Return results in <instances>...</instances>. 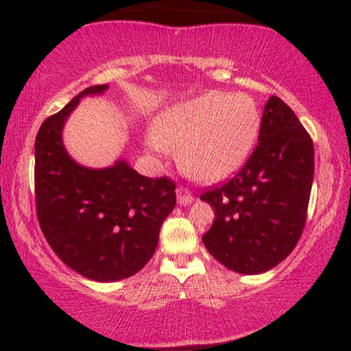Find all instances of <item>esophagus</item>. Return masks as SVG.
<instances>
[{"label":"esophagus","instance_id":"34e87169","mask_svg":"<svg viewBox=\"0 0 351 351\" xmlns=\"http://www.w3.org/2000/svg\"><path fill=\"white\" fill-rule=\"evenodd\" d=\"M176 199L180 206H187L193 201V195L186 187H178L176 189Z\"/></svg>","mask_w":351,"mask_h":351}]
</instances>
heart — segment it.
Wrapping results in <instances>:
<instances>
[{
	"label": "heart",
	"mask_w": 351,
	"mask_h": 351,
	"mask_svg": "<svg viewBox=\"0 0 351 351\" xmlns=\"http://www.w3.org/2000/svg\"><path fill=\"white\" fill-rule=\"evenodd\" d=\"M257 106L245 94L209 91L159 119L148 147L180 150V164L201 181H217L245 161L257 138Z\"/></svg>",
	"instance_id": "1"
}]
</instances>
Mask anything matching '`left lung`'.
<instances>
[{"label": "left lung", "mask_w": 351, "mask_h": 351, "mask_svg": "<svg viewBox=\"0 0 351 351\" xmlns=\"http://www.w3.org/2000/svg\"><path fill=\"white\" fill-rule=\"evenodd\" d=\"M313 175L311 136L282 99L271 96L245 165L199 197L217 215L203 235L207 251L241 274L274 268L304 232Z\"/></svg>", "instance_id": "obj_1"}]
</instances>
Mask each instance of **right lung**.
<instances>
[{
  "instance_id": "add662e5",
  "label": "right lung",
  "mask_w": 351,
  "mask_h": 351,
  "mask_svg": "<svg viewBox=\"0 0 351 351\" xmlns=\"http://www.w3.org/2000/svg\"><path fill=\"white\" fill-rule=\"evenodd\" d=\"M83 90L41 123L35 139V206L46 241L71 269L96 282L122 280L144 268L156 251L159 230L176 203L175 182L147 178L125 161L85 169L62 144L63 123Z\"/></svg>"
}]
</instances>
